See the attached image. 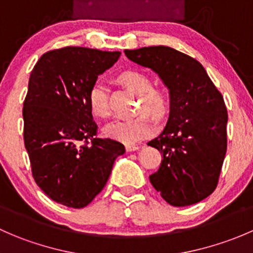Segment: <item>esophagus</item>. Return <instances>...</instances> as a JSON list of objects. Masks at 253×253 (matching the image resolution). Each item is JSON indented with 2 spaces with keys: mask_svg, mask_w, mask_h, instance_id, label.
Here are the masks:
<instances>
[{
  "mask_svg": "<svg viewBox=\"0 0 253 253\" xmlns=\"http://www.w3.org/2000/svg\"><path fill=\"white\" fill-rule=\"evenodd\" d=\"M139 145L136 144H126V150L127 152H134V150H138L139 149Z\"/></svg>",
  "mask_w": 253,
  "mask_h": 253,
  "instance_id": "esophagus-1",
  "label": "esophagus"
}]
</instances>
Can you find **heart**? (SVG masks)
Instances as JSON below:
<instances>
[{"mask_svg":"<svg viewBox=\"0 0 253 253\" xmlns=\"http://www.w3.org/2000/svg\"><path fill=\"white\" fill-rule=\"evenodd\" d=\"M120 82L125 86L139 95L137 112H148L154 116H162L167 108V101L162 91L152 88L149 78L138 71H126L120 75ZM89 104L94 115L106 119L111 115L110 100L106 86L103 83H95L89 93ZM155 131V124L148 115L141 114L131 119L116 120L104 127L105 136L116 141L137 143L152 136Z\"/></svg>","mask_w":253,"mask_h":253,"instance_id":"b5f03b06","label":"heart"}]
</instances>
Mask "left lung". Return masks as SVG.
Segmentation results:
<instances>
[{
	"mask_svg": "<svg viewBox=\"0 0 253 253\" xmlns=\"http://www.w3.org/2000/svg\"><path fill=\"white\" fill-rule=\"evenodd\" d=\"M125 53L157 72L170 93L167 126L148 142L163 157L150 183L170 206L205 200L218 186L228 145L223 95L197 60L175 48L149 46Z\"/></svg>",
	"mask_w": 253,
	"mask_h": 253,
	"instance_id": "obj_1",
	"label": "left lung"
}]
</instances>
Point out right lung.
<instances>
[{"label": "right lung", "instance_id": "1", "mask_svg": "<svg viewBox=\"0 0 253 253\" xmlns=\"http://www.w3.org/2000/svg\"><path fill=\"white\" fill-rule=\"evenodd\" d=\"M121 52L67 46L45 52L23 106L24 145L37 185L55 202L88 206L101 192L122 143L99 138L89 93Z\"/></svg>", "mask_w": 253, "mask_h": 253}]
</instances>
